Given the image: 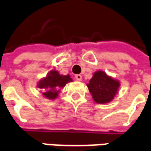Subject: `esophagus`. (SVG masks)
<instances>
[{
  "mask_svg": "<svg viewBox=\"0 0 151 151\" xmlns=\"http://www.w3.org/2000/svg\"><path fill=\"white\" fill-rule=\"evenodd\" d=\"M75 78L77 81H81V80H82V75L77 74V75H75Z\"/></svg>",
  "mask_w": 151,
  "mask_h": 151,
  "instance_id": "esophagus-1",
  "label": "esophagus"
}]
</instances>
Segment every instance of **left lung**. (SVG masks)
<instances>
[{
	"label": "left lung",
	"mask_w": 151,
	"mask_h": 151,
	"mask_svg": "<svg viewBox=\"0 0 151 151\" xmlns=\"http://www.w3.org/2000/svg\"><path fill=\"white\" fill-rule=\"evenodd\" d=\"M94 101L99 104L110 102L117 93L120 83L103 71H97L87 84Z\"/></svg>",
	"instance_id": "1"
}]
</instances>
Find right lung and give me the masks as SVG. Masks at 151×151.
Instances as JSON below:
<instances>
[{
    "label": "right lung",
    "instance_id": "1",
    "mask_svg": "<svg viewBox=\"0 0 151 151\" xmlns=\"http://www.w3.org/2000/svg\"><path fill=\"white\" fill-rule=\"evenodd\" d=\"M72 82L69 75H60L58 71H50L45 78L39 81L37 87L43 91V95L48 99H55L58 97L59 89L68 83Z\"/></svg>",
    "mask_w": 151,
    "mask_h": 151
}]
</instances>
